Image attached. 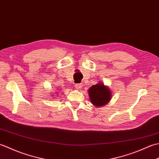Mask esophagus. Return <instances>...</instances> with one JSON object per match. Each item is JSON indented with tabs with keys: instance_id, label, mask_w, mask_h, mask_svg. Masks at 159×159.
Instances as JSON below:
<instances>
[{
	"instance_id": "obj_1",
	"label": "esophagus",
	"mask_w": 159,
	"mask_h": 159,
	"mask_svg": "<svg viewBox=\"0 0 159 159\" xmlns=\"http://www.w3.org/2000/svg\"><path fill=\"white\" fill-rule=\"evenodd\" d=\"M74 86H75V87L77 89H81V87H82L81 84H75V85H74Z\"/></svg>"
}]
</instances>
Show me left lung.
Returning <instances> with one entry per match:
<instances>
[{"instance_id":"left-lung-1","label":"left lung","mask_w":159,"mask_h":159,"mask_svg":"<svg viewBox=\"0 0 159 159\" xmlns=\"http://www.w3.org/2000/svg\"><path fill=\"white\" fill-rule=\"evenodd\" d=\"M88 93L91 102L96 107L105 105L111 98L110 89L100 82L91 87L88 90Z\"/></svg>"}]
</instances>
